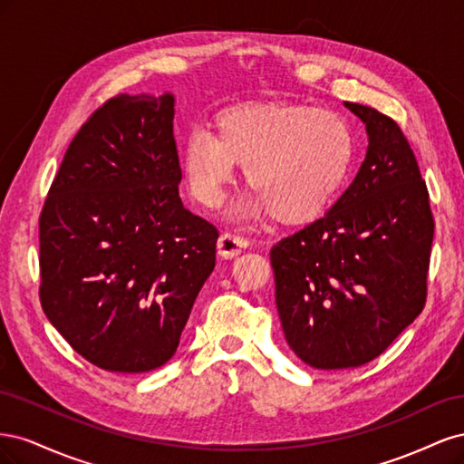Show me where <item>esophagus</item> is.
<instances>
[{
    "instance_id": "esophagus-1",
    "label": "esophagus",
    "mask_w": 464,
    "mask_h": 464,
    "mask_svg": "<svg viewBox=\"0 0 464 464\" xmlns=\"http://www.w3.org/2000/svg\"><path fill=\"white\" fill-rule=\"evenodd\" d=\"M247 246H249V242L246 240L244 236L224 232L218 237V256L224 257V259H232L236 256H240Z\"/></svg>"
}]
</instances>
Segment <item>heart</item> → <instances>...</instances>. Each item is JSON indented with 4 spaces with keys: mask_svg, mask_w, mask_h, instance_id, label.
Listing matches in <instances>:
<instances>
[{
    "mask_svg": "<svg viewBox=\"0 0 464 464\" xmlns=\"http://www.w3.org/2000/svg\"><path fill=\"white\" fill-rule=\"evenodd\" d=\"M354 159L348 121L331 110L302 104L227 108L215 118V135L188 133L181 168L193 199L217 208L244 164L254 191L236 207L237 217L269 210L278 222L317 217L343 188Z\"/></svg>",
    "mask_w": 464,
    "mask_h": 464,
    "instance_id": "heart-1",
    "label": "heart"
}]
</instances>
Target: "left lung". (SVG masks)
I'll return each mask as SVG.
<instances>
[{
  "instance_id": "obj_1",
  "label": "left lung",
  "mask_w": 464,
  "mask_h": 464,
  "mask_svg": "<svg viewBox=\"0 0 464 464\" xmlns=\"http://www.w3.org/2000/svg\"><path fill=\"white\" fill-rule=\"evenodd\" d=\"M344 106L366 123V159L325 217L271 249L286 343L317 370L363 366L420 315L433 242L426 181L397 121Z\"/></svg>"
}]
</instances>
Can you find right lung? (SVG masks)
<instances>
[{
  "label": "right lung",
  "mask_w": 464,
  "mask_h": 464,
  "mask_svg": "<svg viewBox=\"0 0 464 464\" xmlns=\"http://www.w3.org/2000/svg\"><path fill=\"white\" fill-rule=\"evenodd\" d=\"M174 94H118L69 145L40 215V304L94 366L160 368L215 269L218 230L179 199Z\"/></svg>",
  "instance_id": "obj_1"
}]
</instances>
